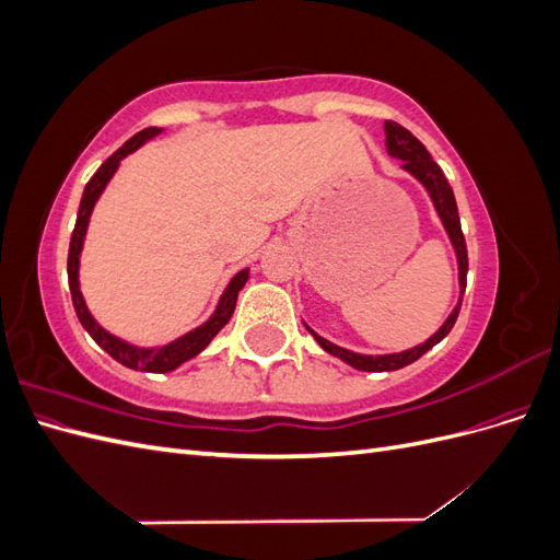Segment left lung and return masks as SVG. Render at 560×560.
<instances>
[{
    "label": "left lung",
    "mask_w": 560,
    "mask_h": 560,
    "mask_svg": "<svg viewBox=\"0 0 560 560\" xmlns=\"http://www.w3.org/2000/svg\"><path fill=\"white\" fill-rule=\"evenodd\" d=\"M385 147H387V154L395 156L401 161V167L406 173H411L422 186H425L432 202H434V210L442 219V224L448 233V238L453 243L455 249V257H457V280H460V299H457V306L453 308V313L448 315V319L444 322L439 331H434L425 343H420L416 348L409 350H401V352H393V354H360V352H352L346 348H338L334 343H329L327 338L317 336L308 325L306 329L315 336V341L325 348L334 358L343 360L346 364L360 369V371H397L401 366H409L411 362H416L418 358H422L428 350H432L442 338L448 336V331L453 329L457 313H460L463 306V294H465V287H467V245H465V235L460 229V217H457V206H455V196L451 184L446 179V175L442 173V167H439L430 151L425 149L418 138L406 130L404 126L395 124V121H385Z\"/></svg>",
    "instance_id": "8db88e82"
}]
</instances>
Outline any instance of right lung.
Instances as JSON below:
<instances>
[{
  "mask_svg": "<svg viewBox=\"0 0 560 560\" xmlns=\"http://www.w3.org/2000/svg\"><path fill=\"white\" fill-rule=\"evenodd\" d=\"M159 132H163L161 128H144L138 135H132V138L121 147L116 149L114 154L97 167V173L89 179L86 189H83L81 196V206H79V214H77V224L72 231V241H70V254H67V280H70V292H72V303H74V311L77 317L81 322V327L86 329L93 341L103 348L107 354L116 362H121L128 369L135 371H149V374H165V371H173L179 364L194 360L198 352H202L208 348V343L212 338L222 331V327L231 319L233 311H235V301H238V292L245 287L247 278H249V270H241V273H235L233 280L229 282V287L224 290L222 299H219L217 308L212 313V317L208 322H202L200 327H196L194 331L184 334L175 341L159 346V348H138V346H130L121 338L109 334L107 329H103L95 322V317L91 315L86 301L81 296L79 290V257H81V247H83V238H86V229H89V219L91 212L95 208V202L100 198V194L105 191V186L109 184V179L114 177L118 163H121L128 154H132L135 149L142 147L147 140L156 138Z\"/></svg>",
  "mask_w": 560,
  "mask_h": 560,
  "instance_id": "1",
  "label": "right lung"
}]
</instances>
